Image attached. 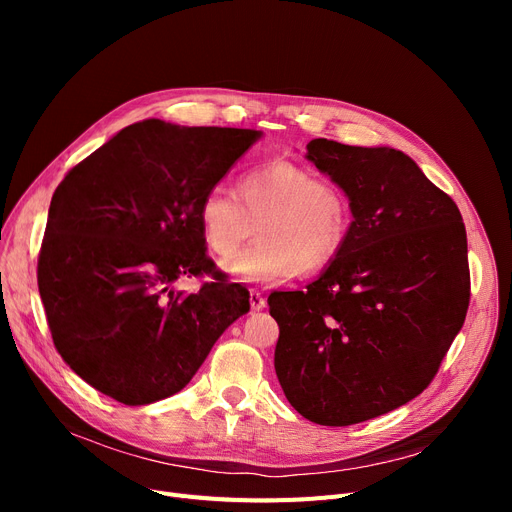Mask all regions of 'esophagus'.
Listing matches in <instances>:
<instances>
[{
    "label": "esophagus",
    "mask_w": 512,
    "mask_h": 512,
    "mask_svg": "<svg viewBox=\"0 0 512 512\" xmlns=\"http://www.w3.org/2000/svg\"><path fill=\"white\" fill-rule=\"evenodd\" d=\"M249 303H251V309H253V311H261V309L265 307V297H263V294H261L259 290L251 288V290H249Z\"/></svg>",
    "instance_id": "34e87169"
}]
</instances>
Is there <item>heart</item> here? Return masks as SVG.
Wrapping results in <instances>:
<instances>
[{"label":"heart","instance_id":"b5f03b06","mask_svg":"<svg viewBox=\"0 0 512 512\" xmlns=\"http://www.w3.org/2000/svg\"><path fill=\"white\" fill-rule=\"evenodd\" d=\"M197 218L207 249L230 257L253 224L257 242L222 267L240 282L278 284L330 265L351 230V207L340 188L292 161H272L238 180V197L224 186L203 195Z\"/></svg>","mask_w":512,"mask_h":512}]
</instances>
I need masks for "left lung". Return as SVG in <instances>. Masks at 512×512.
<instances>
[{
	"label": "left lung",
	"mask_w": 512,
	"mask_h": 512,
	"mask_svg": "<svg viewBox=\"0 0 512 512\" xmlns=\"http://www.w3.org/2000/svg\"><path fill=\"white\" fill-rule=\"evenodd\" d=\"M309 161L351 205L344 247L307 290L272 292L274 367L290 405L319 425H353L419 396L469 307L467 232L456 203L392 147L328 139Z\"/></svg>",
	"instance_id": "1"
}]
</instances>
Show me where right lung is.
I'll list each match as a JSON object with an SVG mask.
<instances>
[{
	"label": "right lung",
	"instance_id": "1",
	"mask_svg": "<svg viewBox=\"0 0 512 512\" xmlns=\"http://www.w3.org/2000/svg\"><path fill=\"white\" fill-rule=\"evenodd\" d=\"M259 130L143 120L122 128L56 188L37 282L58 353L105 396L151 405L193 380L211 346L245 315L249 290L206 283L197 209Z\"/></svg>",
	"mask_w": 512,
	"mask_h": 512
}]
</instances>
